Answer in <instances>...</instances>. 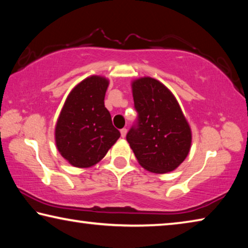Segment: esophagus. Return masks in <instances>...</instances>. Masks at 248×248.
<instances>
[{
    "label": "esophagus",
    "instance_id": "esophagus-1",
    "mask_svg": "<svg viewBox=\"0 0 248 248\" xmlns=\"http://www.w3.org/2000/svg\"><path fill=\"white\" fill-rule=\"evenodd\" d=\"M127 131H128V130H127V129H125V128H124V129H121V130H120L121 137H123V138H124V137H125V134H127Z\"/></svg>",
    "mask_w": 248,
    "mask_h": 248
}]
</instances>
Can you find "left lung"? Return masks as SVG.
I'll list each match as a JSON object with an SVG mask.
<instances>
[{"label":"left lung","mask_w":248,"mask_h":248,"mask_svg":"<svg viewBox=\"0 0 248 248\" xmlns=\"http://www.w3.org/2000/svg\"><path fill=\"white\" fill-rule=\"evenodd\" d=\"M138 121L127 141L143 169L165 174L177 169L191 146V130L173 93L144 77L131 84Z\"/></svg>","instance_id":"8db88e82"}]
</instances>
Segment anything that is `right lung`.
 I'll list each match as a JSON object with an SVG mask.
<instances>
[{
  "mask_svg": "<svg viewBox=\"0 0 248 248\" xmlns=\"http://www.w3.org/2000/svg\"><path fill=\"white\" fill-rule=\"evenodd\" d=\"M109 81L92 75L70 92L59 116L57 149L71 165L87 169L102 159L119 139L104 99Z\"/></svg>",
  "mask_w": 248,
  "mask_h": 248,
  "instance_id": "right-lung-1",
  "label": "right lung"
}]
</instances>
